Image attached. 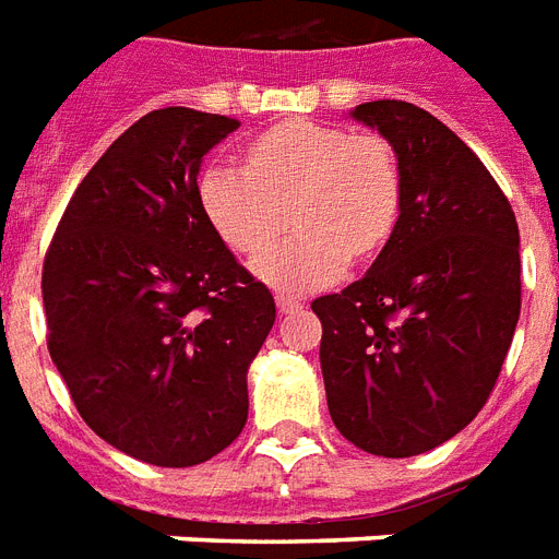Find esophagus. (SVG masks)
I'll use <instances>...</instances> for the list:
<instances>
[{
	"label": "esophagus",
	"instance_id": "esophagus-1",
	"mask_svg": "<svg viewBox=\"0 0 559 559\" xmlns=\"http://www.w3.org/2000/svg\"><path fill=\"white\" fill-rule=\"evenodd\" d=\"M275 301H278L281 313H298V310H301V298L287 296V293H278V296H275Z\"/></svg>",
	"mask_w": 559,
	"mask_h": 559
}]
</instances>
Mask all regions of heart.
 <instances>
[{
	"label": "heart",
	"instance_id": "heart-1",
	"mask_svg": "<svg viewBox=\"0 0 559 559\" xmlns=\"http://www.w3.org/2000/svg\"><path fill=\"white\" fill-rule=\"evenodd\" d=\"M202 214L237 254H258L283 230L299 228L254 261L270 284H331L354 258L380 252L400 219L397 153L380 133H350L319 121H284L246 147V165L211 162L197 182Z\"/></svg>",
	"mask_w": 559,
	"mask_h": 559
}]
</instances>
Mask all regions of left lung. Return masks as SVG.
<instances>
[{"instance_id":"obj_1","label":"left lung","mask_w":559,"mask_h":559,"mask_svg":"<svg viewBox=\"0 0 559 559\" xmlns=\"http://www.w3.org/2000/svg\"><path fill=\"white\" fill-rule=\"evenodd\" d=\"M354 118L397 153L400 219L362 278L310 307L336 429L408 459L459 435L499 380L522 307L520 228L485 162L426 109L368 100Z\"/></svg>"}]
</instances>
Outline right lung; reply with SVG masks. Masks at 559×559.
<instances>
[{"label": "right lung", "instance_id": "obj_1", "mask_svg": "<svg viewBox=\"0 0 559 559\" xmlns=\"http://www.w3.org/2000/svg\"><path fill=\"white\" fill-rule=\"evenodd\" d=\"M240 121L153 109L83 177L43 261L46 342L95 435L156 467L235 441L246 371L275 324L270 287L202 214V156Z\"/></svg>", "mask_w": 559, "mask_h": 559}]
</instances>
